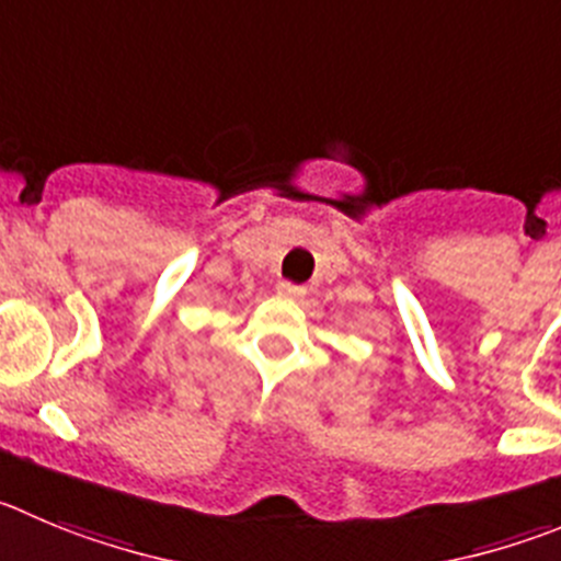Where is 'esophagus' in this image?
<instances>
[{
    "instance_id": "esophagus-1",
    "label": "esophagus",
    "mask_w": 561,
    "mask_h": 561,
    "mask_svg": "<svg viewBox=\"0 0 561 561\" xmlns=\"http://www.w3.org/2000/svg\"><path fill=\"white\" fill-rule=\"evenodd\" d=\"M276 290H279V296H285V298H301L307 293L301 285H293V282H285V279L276 285Z\"/></svg>"
}]
</instances>
